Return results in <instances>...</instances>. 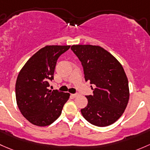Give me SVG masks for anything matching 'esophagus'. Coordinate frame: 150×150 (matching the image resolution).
Returning a JSON list of instances; mask_svg holds the SVG:
<instances>
[{
  "mask_svg": "<svg viewBox=\"0 0 150 150\" xmlns=\"http://www.w3.org/2000/svg\"><path fill=\"white\" fill-rule=\"evenodd\" d=\"M71 96H72V97L73 98H76V97H78V96H79V94L78 93H75V94H71Z\"/></svg>",
  "mask_w": 150,
  "mask_h": 150,
  "instance_id": "esophagus-1",
  "label": "esophagus"
}]
</instances>
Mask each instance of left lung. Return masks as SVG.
Segmentation results:
<instances>
[{"label":"left lung","mask_w":150,"mask_h":150,"mask_svg":"<svg viewBox=\"0 0 150 150\" xmlns=\"http://www.w3.org/2000/svg\"><path fill=\"white\" fill-rule=\"evenodd\" d=\"M71 50L82 63L86 81L96 86L93 95L86 96L88 103L81 109L82 115L97 127L111 125L121 117L129 99V82L122 65L99 46L72 45Z\"/></svg>","instance_id":"left-lung-1"}]
</instances>
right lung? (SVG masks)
I'll return each instance as SVG.
<instances>
[{
  "label": "right lung",
  "instance_id": "1",
  "mask_svg": "<svg viewBox=\"0 0 150 150\" xmlns=\"http://www.w3.org/2000/svg\"><path fill=\"white\" fill-rule=\"evenodd\" d=\"M70 46L47 45L39 50L20 70L16 83V98L21 114L32 124L45 127L62 113L70 93L49 90L57 61Z\"/></svg>",
  "mask_w": 150,
  "mask_h": 150
}]
</instances>
